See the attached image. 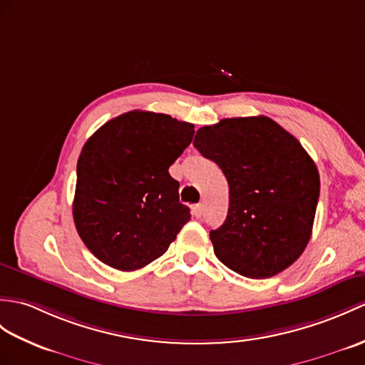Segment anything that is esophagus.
Instances as JSON below:
<instances>
[{
	"instance_id": "1",
	"label": "esophagus",
	"mask_w": 365,
	"mask_h": 365,
	"mask_svg": "<svg viewBox=\"0 0 365 365\" xmlns=\"http://www.w3.org/2000/svg\"><path fill=\"white\" fill-rule=\"evenodd\" d=\"M202 215H203V205H202V203H199V205L194 207V216L202 217Z\"/></svg>"
}]
</instances>
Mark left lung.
Here are the masks:
<instances>
[{"label":"left lung","instance_id":"1","mask_svg":"<svg viewBox=\"0 0 365 365\" xmlns=\"http://www.w3.org/2000/svg\"><path fill=\"white\" fill-rule=\"evenodd\" d=\"M194 148L222 169L228 215L210 232L215 255L247 278L274 277L307 249L320 177L299 140L267 116L200 127Z\"/></svg>","mask_w":365,"mask_h":365}]
</instances>
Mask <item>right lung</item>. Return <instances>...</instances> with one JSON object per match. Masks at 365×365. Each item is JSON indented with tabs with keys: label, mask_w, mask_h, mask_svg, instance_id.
<instances>
[{
	"label": "right lung",
	"mask_w": 365,
	"mask_h": 365,
	"mask_svg": "<svg viewBox=\"0 0 365 365\" xmlns=\"http://www.w3.org/2000/svg\"><path fill=\"white\" fill-rule=\"evenodd\" d=\"M194 124L133 110L91 135L78 160L73 217L104 264L130 272L162 257L190 221L168 169L190 146Z\"/></svg>",
	"instance_id": "right-lung-1"
}]
</instances>
